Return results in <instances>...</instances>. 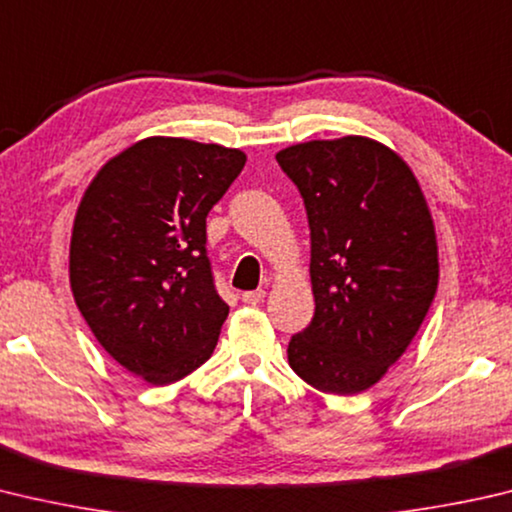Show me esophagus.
I'll use <instances>...</instances> for the list:
<instances>
[{
	"instance_id": "34e87169",
	"label": "esophagus",
	"mask_w": 512,
	"mask_h": 512,
	"mask_svg": "<svg viewBox=\"0 0 512 512\" xmlns=\"http://www.w3.org/2000/svg\"><path fill=\"white\" fill-rule=\"evenodd\" d=\"M264 297H266V291L257 288V291L241 293V302H244V304H259V302H264Z\"/></svg>"
}]
</instances>
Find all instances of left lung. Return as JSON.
Listing matches in <instances>:
<instances>
[{"label": "left lung", "mask_w": 512, "mask_h": 512, "mask_svg": "<svg viewBox=\"0 0 512 512\" xmlns=\"http://www.w3.org/2000/svg\"><path fill=\"white\" fill-rule=\"evenodd\" d=\"M311 230L315 313L288 342L311 387L351 396L376 385L410 347L439 284L434 224L401 156L371 138L277 152Z\"/></svg>", "instance_id": "left-lung-1"}]
</instances>
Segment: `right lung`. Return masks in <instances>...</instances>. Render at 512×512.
<instances>
[{
	"label": "right lung",
	"instance_id": "right-lung-1",
	"mask_svg": "<svg viewBox=\"0 0 512 512\" xmlns=\"http://www.w3.org/2000/svg\"><path fill=\"white\" fill-rule=\"evenodd\" d=\"M246 165L221 145L154 136L114 156L73 221L76 304L111 358L152 385L201 367L228 304L206 248V217Z\"/></svg>",
	"mask_w": 512,
	"mask_h": 512
}]
</instances>
